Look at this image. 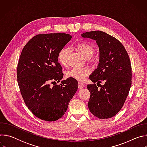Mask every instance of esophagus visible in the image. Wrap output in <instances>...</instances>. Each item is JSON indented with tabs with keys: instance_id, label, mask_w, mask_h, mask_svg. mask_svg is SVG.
<instances>
[{
	"instance_id": "obj_1",
	"label": "esophagus",
	"mask_w": 147,
	"mask_h": 147,
	"mask_svg": "<svg viewBox=\"0 0 147 147\" xmlns=\"http://www.w3.org/2000/svg\"><path fill=\"white\" fill-rule=\"evenodd\" d=\"M84 83H82V82H78V87L79 89H81L84 87Z\"/></svg>"
}]
</instances>
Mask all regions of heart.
I'll return each mask as SVG.
<instances>
[{
	"instance_id": "heart-1",
	"label": "heart",
	"mask_w": 147,
	"mask_h": 147,
	"mask_svg": "<svg viewBox=\"0 0 147 147\" xmlns=\"http://www.w3.org/2000/svg\"><path fill=\"white\" fill-rule=\"evenodd\" d=\"M77 49L87 59L91 58L94 53V49L92 45L87 42H80L76 46ZM70 50L67 48H63L58 53V61L61 65L66 66L68 62V57ZM91 70L88 67H74L66 73V76L78 81H82L88 76Z\"/></svg>"
}]
</instances>
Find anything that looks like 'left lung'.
I'll use <instances>...</instances> for the list:
<instances>
[{
	"mask_svg": "<svg viewBox=\"0 0 147 147\" xmlns=\"http://www.w3.org/2000/svg\"><path fill=\"white\" fill-rule=\"evenodd\" d=\"M81 36L95 40L99 49L98 67L90 76L94 83L87 85L91 94L88 108L99 119L111 118L123 107L131 87L130 59L120 42L106 32L93 31ZM102 81L104 82L102 86Z\"/></svg>",
	"mask_w": 147,
	"mask_h": 147,
	"instance_id": "1",
	"label": "left lung"
}]
</instances>
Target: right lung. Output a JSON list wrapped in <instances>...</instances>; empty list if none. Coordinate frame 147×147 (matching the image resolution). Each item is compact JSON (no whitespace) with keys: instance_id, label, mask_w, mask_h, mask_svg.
Masks as SVG:
<instances>
[{"instance_id":"1","label":"right lung","mask_w":147,"mask_h":147,"mask_svg":"<svg viewBox=\"0 0 147 147\" xmlns=\"http://www.w3.org/2000/svg\"><path fill=\"white\" fill-rule=\"evenodd\" d=\"M71 38L65 33L38 34L21 53L17 68L20 92L28 109L41 120L53 121L61 118L77 90L78 82L72 78L50 86L63 77L58 53Z\"/></svg>"}]
</instances>
